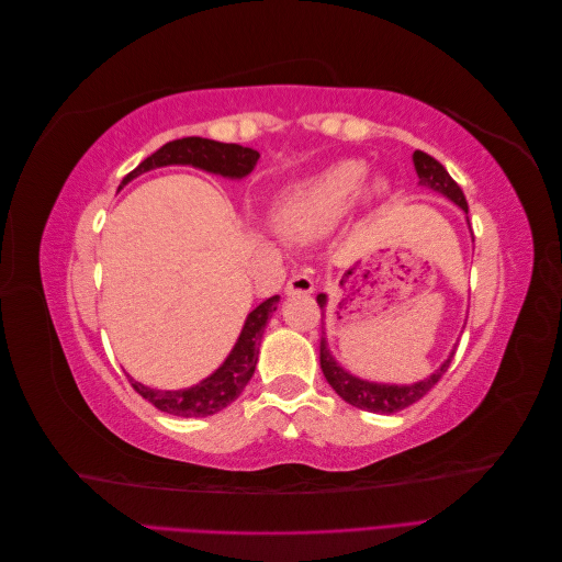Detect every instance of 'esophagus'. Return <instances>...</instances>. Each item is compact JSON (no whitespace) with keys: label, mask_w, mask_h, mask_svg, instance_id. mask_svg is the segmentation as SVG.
Masks as SVG:
<instances>
[{"label":"esophagus","mask_w":562,"mask_h":562,"mask_svg":"<svg viewBox=\"0 0 562 562\" xmlns=\"http://www.w3.org/2000/svg\"><path fill=\"white\" fill-rule=\"evenodd\" d=\"M314 293V281L304 274V271H297L285 283V295H310Z\"/></svg>","instance_id":"34e87169"}]
</instances>
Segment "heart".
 Masks as SVG:
<instances>
[{
  "instance_id": "1",
  "label": "heart",
  "mask_w": 562,
  "mask_h": 562,
  "mask_svg": "<svg viewBox=\"0 0 562 562\" xmlns=\"http://www.w3.org/2000/svg\"><path fill=\"white\" fill-rule=\"evenodd\" d=\"M366 180V164L339 161L318 176L293 184L274 206L277 229L293 241H310L328 234L353 211ZM386 182H372V194H384Z\"/></svg>"
}]
</instances>
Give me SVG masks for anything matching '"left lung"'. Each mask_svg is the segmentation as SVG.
I'll return each mask as SVG.
<instances>
[{
  "mask_svg": "<svg viewBox=\"0 0 562 562\" xmlns=\"http://www.w3.org/2000/svg\"><path fill=\"white\" fill-rule=\"evenodd\" d=\"M413 161H415V171H417V178H419L422 187H429V190L448 196L464 213H469V203L464 199V192L459 190V184L450 178V173L446 171L443 164H438L434 157L427 155V151H419V149L413 155ZM316 302H318V307L323 312V310H326L328 297L318 293ZM454 351L457 349L450 351L448 361H443V366H440L436 372H431L427 380H419V382H413V384H378V382H366L361 378H356V375H351V372H347L342 366H339L333 359V353L328 351V339H326V333H323L321 335V370H323V375H326L328 384L335 389V394L339 398H345L347 403L361 407V411H368V413L391 415V413H398V411H403V407L413 405L419 398L427 396L429 391L438 384V380L446 375V370L450 368Z\"/></svg>",
  "mask_w": 562,
  "mask_h": 562,
  "instance_id": "left-lung-1",
  "label": "left lung"
}]
</instances>
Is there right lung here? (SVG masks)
I'll return each instance as SVG.
<instances>
[{
    "instance_id": "add662e5",
    "label": "right lung",
    "mask_w": 562,
    "mask_h": 562,
    "mask_svg": "<svg viewBox=\"0 0 562 562\" xmlns=\"http://www.w3.org/2000/svg\"><path fill=\"white\" fill-rule=\"evenodd\" d=\"M260 155L250 147H241L234 143H217V140L196 138V135H192V138L171 140L164 147H159L155 155L147 157L145 161H140L133 168V171L122 180V184H119V190H122L124 184H128L133 178H138L147 171H155V168L176 166V164L194 166V168H201V171L239 180L252 171ZM277 304H279V295L265 300L248 314L244 330L239 339H236V345L229 351L225 363L220 366L213 375L201 380L199 384L178 389V391H161V389H149L140 382H135L131 375H126L131 386L151 405L159 407L161 413H168V415L209 417L220 413L234 398H239L244 386L250 382L255 363H258V351H260V339H262L265 326L269 316L277 312Z\"/></svg>"
}]
</instances>
